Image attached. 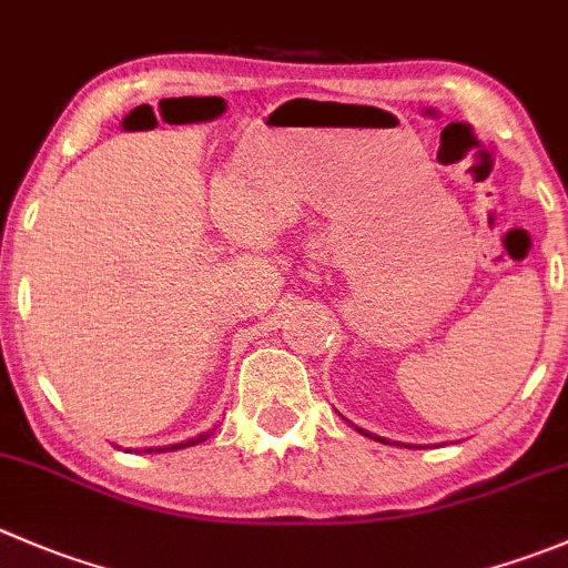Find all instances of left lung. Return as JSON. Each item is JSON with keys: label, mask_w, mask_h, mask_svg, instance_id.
I'll use <instances>...</instances> for the list:
<instances>
[{"label": "left lung", "mask_w": 568, "mask_h": 568, "mask_svg": "<svg viewBox=\"0 0 568 568\" xmlns=\"http://www.w3.org/2000/svg\"><path fill=\"white\" fill-rule=\"evenodd\" d=\"M357 433H363V436H368V438H377V442H383V444H388V442H385V438H379V436H372V433H366V430H361V427H357Z\"/></svg>", "instance_id": "left-lung-1"}]
</instances>
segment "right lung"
Returning a JSON list of instances; mask_svg holds the SVG:
<instances>
[{
	"label": "right lung",
	"instance_id": "add662e5",
	"mask_svg": "<svg viewBox=\"0 0 568 568\" xmlns=\"http://www.w3.org/2000/svg\"><path fill=\"white\" fill-rule=\"evenodd\" d=\"M213 436V430H207V433H202V436H196V438H191V442H183V444H172V447H158L155 453H166V449H183V447H194V444H202V442H207V438ZM146 453H152V449H146Z\"/></svg>",
	"mask_w": 568,
	"mask_h": 568
}]
</instances>
